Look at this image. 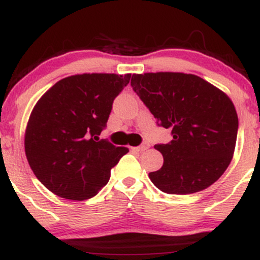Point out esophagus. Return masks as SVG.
<instances>
[{"label": "esophagus", "mask_w": 260, "mask_h": 260, "mask_svg": "<svg viewBox=\"0 0 260 260\" xmlns=\"http://www.w3.org/2000/svg\"><path fill=\"white\" fill-rule=\"evenodd\" d=\"M148 148H149V144H148V143H143L142 145H139V147L133 148V149H134V150H137V151H144V150H147Z\"/></svg>", "instance_id": "1"}]
</instances>
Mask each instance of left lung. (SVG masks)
Returning <instances> with one entry per match:
<instances>
[{
	"mask_svg": "<svg viewBox=\"0 0 260 260\" xmlns=\"http://www.w3.org/2000/svg\"><path fill=\"white\" fill-rule=\"evenodd\" d=\"M134 92L156 118L171 129L172 140L156 144L164 156L149 177L169 194H192L216 182L231 162L238 117L225 92L194 74H133Z\"/></svg>",
	"mask_w": 260,
	"mask_h": 260,
	"instance_id": "obj_1",
	"label": "left lung"
}]
</instances>
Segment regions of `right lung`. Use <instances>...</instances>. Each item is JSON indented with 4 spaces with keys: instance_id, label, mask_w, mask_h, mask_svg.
Returning a JSON list of instances; mask_svg holds the SVG:
<instances>
[{
    "instance_id": "right-lung-1",
    "label": "right lung",
    "mask_w": 260,
    "mask_h": 260,
    "mask_svg": "<svg viewBox=\"0 0 260 260\" xmlns=\"http://www.w3.org/2000/svg\"><path fill=\"white\" fill-rule=\"evenodd\" d=\"M129 79L131 74L71 76L51 86L34 106L25 131V155L38 180L56 196L92 198L128 153L99 136L113 100Z\"/></svg>"
}]
</instances>
